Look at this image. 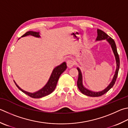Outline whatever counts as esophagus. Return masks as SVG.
Returning <instances> with one entry per match:
<instances>
[{
	"mask_svg": "<svg viewBox=\"0 0 128 128\" xmlns=\"http://www.w3.org/2000/svg\"><path fill=\"white\" fill-rule=\"evenodd\" d=\"M66 64H67V66H68V68H71L74 66V62L72 60H68L66 62Z\"/></svg>",
	"mask_w": 128,
	"mask_h": 128,
	"instance_id": "esophagus-1",
	"label": "esophagus"
}]
</instances>
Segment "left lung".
Returning <instances> with one entry per match:
<instances>
[{
	"instance_id": "left-lung-1",
	"label": "left lung",
	"mask_w": 128,
	"mask_h": 128,
	"mask_svg": "<svg viewBox=\"0 0 128 128\" xmlns=\"http://www.w3.org/2000/svg\"><path fill=\"white\" fill-rule=\"evenodd\" d=\"M104 40H106L108 42V44H110L111 47V48H112L114 54L115 60H116V68L115 73L114 76H113L112 80H111V82H110V84H108V87H107L106 88H104V90H101V91L94 92V91H93V90L87 89V88H86L84 86H83L82 72H81L80 69L78 67H77V70L78 71V78L77 80L78 88L83 94L86 95V96H88L98 97V96H102V95L104 94H106V93L108 91V90L113 87V86L114 85L115 81L116 80V78L118 76V72H119V69L120 67V59H119V55H118V53L117 52L116 46L115 41L112 38H110L108 34H107L105 32H104L103 31H102V30L97 29V37L96 38V41H101Z\"/></svg>"
}]
</instances>
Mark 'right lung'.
Returning <instances> with one entry per match:
<instances>
[{"mask_svg":"<svg viewBox=\"0 0 128 128\" xmlns=\"http://www.w3.org/2000/svg\"><path fill=\"white\" fill-rule=\"evenodd\" d=\"M29 35L33 36L34 37H36V38H40V32L34 31H28L26 33L24 34V35L22 36L21 38ZM66 68L67 66L66 62H63L62 64L59 65V66L55 67V68L53 69L52 73L51 74L50 78L48 79V81L47 83H46L41 89L34 93L25 91V90H22V88H20L18 86L17 83L15 82L14 80V82L16 85L17 86V87L19 88V90H20L22 92H24V94L28 95V96H29L30 97H32V98H41V97L48 96V95L52 94V93L54 91L55 88H56L58 81V80H59L60 75L66 70Z\"/></svg>","mask_w":128,"mask_h":128,"instance_id":"1","label":"right lung"}]
</instances>
